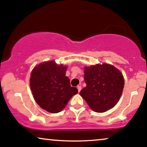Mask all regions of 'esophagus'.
I'll list each match as a JSON object with an SVG mask.
<instances>
[{
	"instance_id": "34e87169",
	"label": "esophagus",
	"mask_w": 147,
	"mask_h": 147,
	"mask_svg": "<svg viewBox=\"0 0 147 147\" xmlns=\"http://www.w3.org/2000/svg\"><path fill=\"white\" fill-rule=\"evenodd\" d=\"M77 90H78V92H80V91L81 90V87L80 86V85H78L77 86Z\"/></svg>"
}]
</instances>
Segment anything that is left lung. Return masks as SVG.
<instances>
[{
    "mask_svg": "<svg viewBox=\"0 0 147 147\" xmlns=\"http://www.w3.org/2000/svg\"><path fill=\"white\" fill-rule=\"evenodd\" d=\"M86 87L80 92L87 105L96 113H104L114 107L123 92L122 73L111 64L85 66Z\"/></svg>",
    "mask_w": 147,
    "mask_h": 147,
    "instance_id": "left-lung-1",
    "label": "left lung"
}]
</instances>
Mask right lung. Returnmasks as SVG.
<instances>
[{
  "label": "right lung",
  "instance_id": "obj_1",
  "mask_svg": "<svg viewBox=\"0 0 147 147\" xmlns=\"http://www.w3.org/2000/svg\"><path fill=\"white\" fill-rule=\"evenodd\" d=\"M66 66L54 60L39 64L31 72L30 85L36 102L44 110L57 113L63 110L70 98L78 93L66 76Z\"/></svg>",
  "mask_w": 147,
  "mask_h": 147
}]
</instances>
